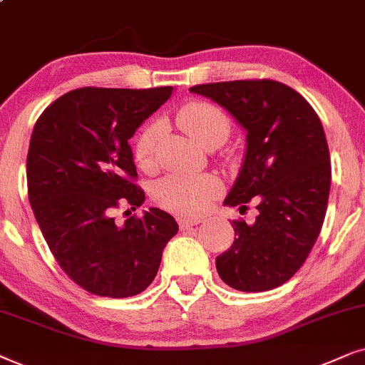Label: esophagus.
<instances>
[{
	"mask_svg": "<svg viewBox=\"0 0 365 365\" xmlns=\"http://www.w3.org/2000/svg\"><path fill=\"white\" fill-rule=\"evenodd\" d=\"M198 223H200L198 218H178V225L182 230H188V228L195 227V225H198Z\"/></svg>",
	"mask_w": 365,
	"mask_h": 365,
	"instance_id": "1",
	"label": "esophagus"
}]
</instances>
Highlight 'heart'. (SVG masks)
<instances>
[{
  "mask_svg": "<svg viewBox=\"0 0 365 365\" xmlns=\"http://www.w3.org/2000/svg\"><path fill=\"white\" fill-rule=\"evenodd\" d=\"M178 125L185 133L205 148H217L230 135V121L218 106L207 101H192L182 106L177 115ZM158 125L145 126L133 143V155L138 165H153ZM220 193V182L210 173H170L155 183L153 197L158 205L180 217H197L212 205Z\"/></svg>",
  "mask_w": 365,
  "mask_h": 365,
  "instance_id": "obj_1",
  "label": "heart"
}]
</instances>
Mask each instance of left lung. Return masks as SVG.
I'll return each mask as SVG.
<instances>
[{"label": "left lung", "instance_id": "left-lung-1", "mask_svg": "<svg viewBox=\"0 0 365 365\" xmlns=\"http://www.w3.org/2000/svg\"><path fill=\"white\" fill-rule=\"evenodd\" d=\"M247 132V152L225 205L259 202L254 223L233 220V245L217 257L220 279L242 292L285 284L304 265L322 228L330 157L320 118L302 95L274 80L197 85Z\"/></svg>", "mask_w": 365, "mask_h": 365}]
</instances>
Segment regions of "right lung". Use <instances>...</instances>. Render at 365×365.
I'll return each instance as SVG.
<instances>
[{
  "mask_svg": "<svg viewBox=\"0 0 365 365\" xmlns=\"http://www.w3.org/2000/svg\"><path fill=\"white\" fill-rule=\"evenodd\" d=\"M172 93V86L73 90L53 101L33 128L30 205L53 257L90 294L123 299L143 292L178 232L160 208L123 225L113 217L116 208L135 210L145 202L128 140Z\"/></svg>",
  "mask_w": 365,
  "mask_h": 365,
  "instance_id": "obj_1",
  "label": "right lung"
}]
</instances>
